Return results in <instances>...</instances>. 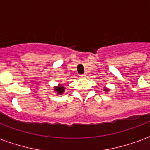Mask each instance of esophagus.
Returning a JSON list of instances; mask_svg holds the SVG:
<instances>
[{
	"label": "esophagus",
	"mask_w": 150,
	"mask_h": 150,
	"mask_svg": "<svg viewBox=\"0 0 150 150\" xmlns=\"http://www.w3.org/2000/svg\"><path fill=\"white\" fill-rule=\"evenodd\" d=\"M80 78H85L86 77V75H79Z\"/></svg>",
	"instance_id": "34e87169"
}]
</instances>
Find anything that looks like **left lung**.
<instances>
[{
	"instance_id": "1",
	"label": "left lung",
	"mask_w": 150,
	"mask_h": 150,
	"mask_svg": "<svg viewBox=\"0 0 150 150\" xmlns=\"http://www.w3.org/2000/svg\"><path fill=\"white\" fill-rule=\"evenodd\" d=\"M104 90H105V91H108V90H109V89H107V88H105V89H104Z\"/></svg>"
}]
</instances>
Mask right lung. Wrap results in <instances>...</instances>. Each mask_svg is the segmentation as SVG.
<instances>
[{
  "mask_svg": "<svg viewBox=\"0 0 150 150\" xmlns=\"http://www.w3.org/2000/svg\"><path fill=\"white\" fill-rule=\"evenodd\" d=\"M64 89H65V88L62 86V85H59L58 86H56L54 87V90H55V92H57V94L58 95H61V94H63V93L64 92Z\"/></svg>",
  "mask_w": 150,
  "mask_h": 150,
  "instance_id": "1",
  "label": "right lung"
}]
</instances>
